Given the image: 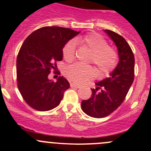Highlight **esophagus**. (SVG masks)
<instances>
[{"label":"esophagus","mask_w":151,"mask_h":151,"mask_svg":"<svg viewBox=\"0 0 151 151\" xmlns=\"http://www.w3.org/2000/svg\"><path fill=\"white\" fill-rule=\"evenodd\" d=\"M70 85H71V88H79L80 87V85L77 84V83H70Z\"/></svg>","instance_id":"1"}]
</instances>
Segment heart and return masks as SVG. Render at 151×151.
Instances as JSON below:
<instances>
[{
  "label": "heart",
  "instance_id": "b5f03b06",
  "mask_svg": "<svg viewBox=\"0 0 151 151\" xmlns=\"http://www.w3.org/2000/svg\"><path fill=\"white\" fill-rule=\"evenodd\" d=\"M75 44L91 52L88 63L95 66L99 76L107 75L116 66L118 54L112 47L108 46L107 42L101 35L90 33L67 42L62 50L63 58L66 61L71 62L74 59ZM64 74L67 78L76 83H83L95 77V71L92 66L77 63L66 67Z\"/></svg>",
  "mask_w": 151,
  "mask_h": 151
}]
</instances>
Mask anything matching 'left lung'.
Returning a JSON list of instances; mask_svg holds the SVG:
<instances>
[{
	"label": "left lung",
	"instance_id": "8db88e82",
	"mask_svg": "<svg viewBox=\"0 0 151 151\" xmlns=\"http://www.w3.org/2000/svg\"><path fill=\"white\" fill-rule=\"evenodd\" d=\"M104 31L118 47L120 60L110 77L96 83L91 98L82 101L83 112L96 118L108 116L121 106L134 79V56L129 45L115 32Z\"/></svg>",
	"mask_w": 151,
	"mask_h": 151
}]
</instances>
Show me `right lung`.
Instances as JSON below:
<instances>
[{
	"mask_svg": "<svg viewBox=\"0 0 151 151\" xmlns=\"http://www.w3.org/2000/svg\"><path fill=\"white\" fill-rule=\"evenodd\" d=\"M80 32L70 28L46 26L30 34L17 58V87L25 102L38 111L56 107L70 87L63 77L57 82L49 80L52 70L58 71L56 62L63 59V47Z\"/></svg>",
	"mask_w": 151,
	"mask_h": 151,
	"instance_id": "1",
	"label": "right lung"
}]
</instances>
